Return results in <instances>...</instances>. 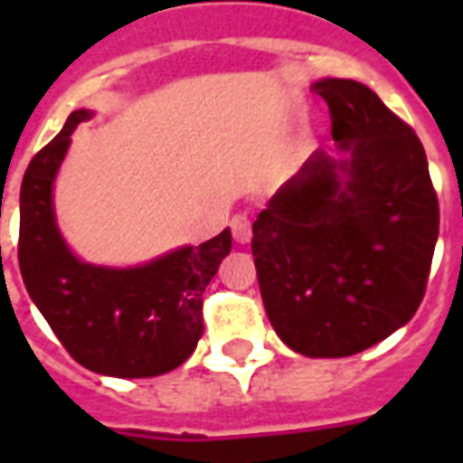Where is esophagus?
Returning <instances> with one entry per match:
<instances>
[{
    "mask_svg": "<svg viewBox=\"0 0 463 463\" xmlns=\"http://www.w3.org/2000/svg\"><path fill=\"white\" fill-rule=\"evenodd\" d=\"M231 231H232V238H235V242H240V245H247V242L252 240V223H250V218H247L245 213L232 216Z\"/></svg>",
    "mask_w": 463,
    "mask_h": 463,
    "instance_id": "1",
    "label": "esophagus"
}]
</instances>
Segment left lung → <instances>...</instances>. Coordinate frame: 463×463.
Returning a JSON list of instances; mask_svg holds the SVG:
<instances>
[{
  "instance_id": "left-lung-1",
  "label": "left lung",
  "mask_w": 463,
  "mask_h": 463,
  "mask_svg": "<svg viewBox=\"0 0 463 463\" xmlns=\"http://www.w3.org/2000/svg\"><path fill=\"white\" fill-rule=\"evenodd\" d=\"M341 158L317 151L252 225L269 322L309 358H345L416 315L439 203L425 148L365 83L322 79Z\"/></svg>"
}]
</instances>
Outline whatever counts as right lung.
I'll return each mask as SVG.
<instances>
[{"label":"right lung","instance_id":"1","mask_svg":"<svg viewBox=\"0 0 463 463\" xmlns=\"http://www.w3.org/2000/svg\"><path fill=\"white\" fill-rule=\"evenodd\" d=\"M89 110H76L21 182L18 267L25 290L79 365L110 377H156L194 353L203 334V290L231 252V231L199 247L134 269L83 264L64 245L52 209V182L69 137Z\"/></svg>","mask_w":463,"mask_h":463}]
</instances>
